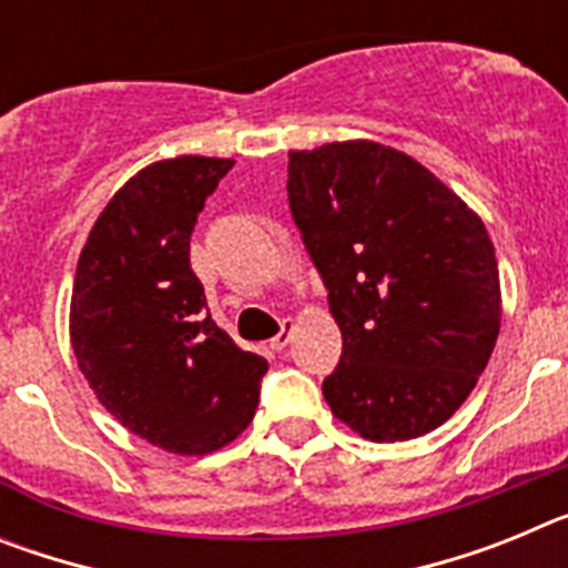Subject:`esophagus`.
<instances>
[{"instance_id":"obj_1","label":"esophagus","mask_w":568,"mask_h":568,"mask_svg":"<svg viewBox=\"0 0 568 568\" xmlns=\"http://www.w3.org/2000/svg\"><path fill=\"white\" fill-rule=\"evenodd\" d=\"M290 338H293V324H290V321H281L278 335H275V338H270V349L281 353V349L290 344Z\"/></svg>"}]
</instances>
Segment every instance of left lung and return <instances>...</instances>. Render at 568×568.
<instances>
[{
    "label": "left lung",
    "instance_id": "obj_1",
    "mask_svg": "<svg viewBox=\"0 0 568 568\" xmlns=\"http://www.w3.org/2000/svg\"><path fill=\"white\" fill-rule=\"evenodd\" d=\"M287 199L344 341L321 386L333 415L378 444L438 429L498 341L484 222L415 159L375 142L290 153Z\"/></svg>",
    "mask_w": 568,
    "mask_h": 568
}]
</instances>
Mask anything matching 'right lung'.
Segmentation results:
<instances>
[{
	"instance_id": "add662e5",
	"label": "right lung",
	"mask_w": 568,
	"mask_h": 568,
	"mask_svg": "<svg viewBox=\"0 0 568 568\" xmlns=\"http://www.w3.org/2000/svg\"><path fill=\"white\" fill-rule=\"evenodd\" d=\"M230 159L179 155L135 173L79 255L70 341L102 406L133 435L207 455L253 420L267 361L213 321L190 235Z\"/></svg>"
}]
</instances>
